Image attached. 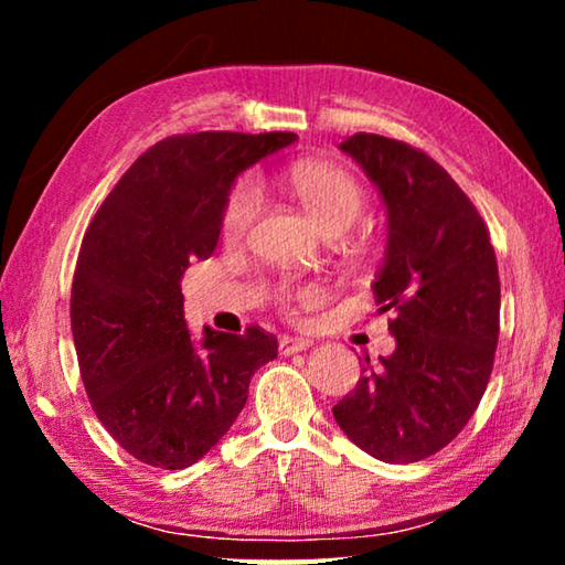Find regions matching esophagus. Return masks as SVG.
I'll use <instances>...</instances> for the list:
<instances>
[{
    "instance_id": "obj_1",
    "label": "esophagus",
    "mask_w": 565,
    "mask_h": 565,
    "mask_svg": "<svg viewBox=\"0 0 565 565\" xmlns=\"http://www.w3.org/2000/svg\"><path fill=\"white\" fill-rule=\"evenodd\" d=\"M311 347L309 339H301V337H284L279 341V351L281 356H294V353H301Z\"/></svg>"
}]
</instances>
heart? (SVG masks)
Masks as SVG:
<instances>
[{
    "mask_svg": "<svg viewBox=\"0 0 565 565\" xmlns=\"http://www.w3.org/2000/svg\"><path fill=\"white\" fill-rule=\"evenodd\" d=\"M284 189L299 204L306 216L317 224L323 236H341L359 222L366 206V196L359 181L347 171L323 161H299L284 171ZM262 194L254 181H238L228 191L222 212V236L224 242L236 244L252 228L254 218L259 216ZM317 289H294L291 284H281L276 289V299L281 303L291 299H313Z\"/></svg>",
    "mask_w": 565,
    "mask_h": 565,
    "instance_id": "heart-1",
    "label": "heart"
}]
</instances>
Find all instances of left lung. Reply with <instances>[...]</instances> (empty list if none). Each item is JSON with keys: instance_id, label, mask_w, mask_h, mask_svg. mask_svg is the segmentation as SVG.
<instances>
[{"instance_id": "8db88e82", "label": "left lung", "mask_w": 565, "mask_h": 565, "mask_svg": "<svg viewBox=\"0 0 565 565\" xmlns=\"http://www.w3.org/2000/svg\"><path fill=\"white\" fill-rule=\"evenodd\" d=\"M379 189L386 252L371 289L396 349L333 406L361 451L414 463L441 451L473 416L499 343L501 284L476 206L424 151L379 134L339 145Z\"/></svg>"}]
</instances>
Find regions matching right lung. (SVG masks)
Wrapping results in <instances>:
<instances>
[{
	"mask_svg": "<svg viewBox=\"0 0 565 565\" xmlns=\"http://www.w3.org/2000/svg\"><path fill=\"white\" fill-rule=\"evenodd\" d=\"M296 141L291 131H199L147 149L84 234L72 333L94 414L141 463L179 471L218 444L279 343L204 327L194 341L181 276L214 254L234 181Z\"/></svg>",
	"mask_w": 565,
	"mask_h": 565,
	"instance_id": "right-lung-1",
	"label": "right lung"
}]
</instances>
